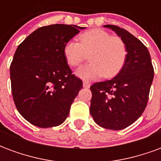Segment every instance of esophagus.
I'll use <instances>...</instances> for the list:
<instances>
[{
    "mask_svg": "<svg viewBox=\"0 0 161 161\" xmlns=\"http://www.w3.org/2000/svg\"><path fill=\"white\" fill-rule=\"evenodd\" d=\"M83 86H84V88H90L91 87V84H90V83H88V82H85V81H84V83H83Z\"/></svg>",
    "mask_w": 161,
    "mask_h": 161,
    "instance_id": "34e87169",
    "label": "esophagus"
}]
</instances>
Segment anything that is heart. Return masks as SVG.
I'll use <instances>...</instances> for the list:
<instances>
[{"label":"heart","mask_w":161,"mask_h":161,"mask_svg":"<svg viewBox=\"0 0 161 161\" xmlns=\"http://www.w3.org/2000/svg\"><path fill=\"white\" fill-rule=\"evenodd\" d=\"M79 41L70 40L65 43L63 53L67 64L78 66L90 54V63L79 67L76 75L84 80H94L103 75L112 77L124 65L128 50L123 40L112 36L103 29H91L81 33Z\"/></svg>","instance_id":"heart-1"}]
</instances>
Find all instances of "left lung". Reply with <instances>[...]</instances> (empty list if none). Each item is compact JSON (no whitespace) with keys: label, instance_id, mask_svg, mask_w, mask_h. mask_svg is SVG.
Wrapping results in <instances>:
<instances>
[{"label":"left lung","instance_id":"obj_1","mask_svg":"<svg viewBox=\"0 0 161 161\" xmlns=\"http://www.w3.org/2000/svg\"><path fill=\"white\" fill-rule=\"evenodd\" d=\"M103 26L121 37L128 56L114 78L91 85L90 112L102 128L121 130L133 124L145 110L154 71L148 50L141 40L117 26Z\"/></svg>","mask_w":161,"mask_h":161}]
</instances>
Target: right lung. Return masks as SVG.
I'll use <instances>...</instances> for the list:
<instances>
[{
  "label": "right lung",
  "mask_w": 161,
  "mask_h": 161,
  "mask_svg": "<svg viewBox=\"0 0 161 161\" xmlns=\"http://www.w3.org/2000/svg\"><path fill=\"white\" fill-rule=\"evenodd\" d=\"M76 25L42 26L19 45L10 65L12 94L19 114L39 128L62 124L83 88L63 49L79 30Z\"/></svg>",
  "instance_id": "right-lung-1"
}]
</instances>
